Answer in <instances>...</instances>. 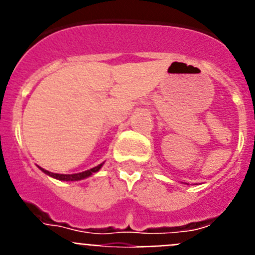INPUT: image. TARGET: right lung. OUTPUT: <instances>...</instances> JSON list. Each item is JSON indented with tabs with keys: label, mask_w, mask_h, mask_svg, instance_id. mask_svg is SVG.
Returning a JSON list of instances; mask_svg holds the SVG:
<instances>
[{
	"label": "right lung",
	"mask_w": 255,
	"mask_h": 255,
	"mask_svg": "<svg viewBox=\"0 0 255 255\" xmlns=\"http://www.w3.org/2000/svg\"><path fill=\"white\" fill-rule=\"evenodd\" d=\"M102 167V163L96 166V167L91 168V170H87V171H83V172H79V173H71V175H64V173H53V172H49V171L43 170V168H40V170L43 171L44 173H47L48 176L51 177H55L57 180H64V181H78V180H83L85 177L91 176L92 173L97 172V171H100V168Z\"/></svg>",
	"instance_id": "right-lung-1"
}]
</instances>
